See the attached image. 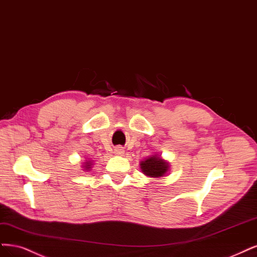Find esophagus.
Segmentation results:
<instances>
[{
  "label": "esophagus",
  "instance_id": "34e87169",
  "mask_svg": "<svg viewBox=\"0 0 257 257\" xmlns=\"http://www.w3.org/2000/svg\"><path fill=\"white\" fill-rule=\"evenodd\" d=\"M113 153L116 154V155L122 156L123 154H124V149H123L122 147H117V148H114V150H113Z\"/></svg>",
  "mask_w": 257,
  "mask_h": 257
}]
</instances>
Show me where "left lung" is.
<instances>
[{"instance_id":"8db88e82","label":"left lung","mask_w":257,"mask_h":257,"mask_svg":"<svg viewBox=\"0 0 257 257\" xmlns=\"http://www.w3.org/2000/svg\"><path fill=\"white\" fill-rule=\"evenodd\" d=\"M140 169L149 178L159 179L163 178L170 169V164L161 155L153 154L148 156L140 162Z\"/></svg>"}]
</instances>
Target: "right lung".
I'll return each mask as SVG.
<instances>
[{
    "label": "right lung",
    "mask_w": 257,
    "mask_h": 257,
    "mask_svg": "<svg viewBox=\"0 0 257 257\" xmlns=\"http://www.w3.org/2000/svg\"><path fill=\"white\" fill-rule=\"evenodd\" d=\"M92 166H93L92 161H85L82 167L84 168L83 170L86 172V171H90V170H91V168H92Z\"/></svg>",
    "instance_id": "obj_1"
}]
</instances>
